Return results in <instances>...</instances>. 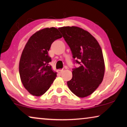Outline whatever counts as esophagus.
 I'll list each match as a JSON object with an SVG mask.
<instances>
[{"label": "esophagus", "mask_w": 127, "mask_h": 127, "mask_svg": "<svg viewBox=\"0 0 127 127\" xmlns=\"http://www.w3.org/2000/svg\"><path fill=\"white\" fill-rule=\"evenodd\" d=\"M57 71H58V73H61L63 71V69H58V70H57Z\"/></svg>", "instance_id": "34e87169"}]
</instances>
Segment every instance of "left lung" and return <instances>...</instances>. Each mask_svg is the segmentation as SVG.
<instances>
[{
    "label": "left lung",
    "mask_w": 127,
    "mask_h": 127,
    "mask_svg": "<svg viewBox=\"0 0 127 127\" xmlns=\"http://www.w3.org/2000/svg\"><path fill=\"white\" fill-rule=\"evenodd\" d=\"M71 49L72 57L80 66L72 70V78L67 85L79 97H87L97 88L103 81L105 64L101 47L90 32L80 27L58 28Z\"/></svg>",
    "instance_id": "8db88e82"
}]
</instances>
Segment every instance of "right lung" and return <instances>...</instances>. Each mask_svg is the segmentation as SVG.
<instances>
[{
  "mask_svg": "<svg viewBox=\"0 0 127 127\" xmlns=\"http://www.w3.org/2000/svg\"><path fill=\"white\" fill-rule=\"evenodd\" d=\"M62 37L57 28H45L28 39L19 62V74L24 88L33 96H40L48 90L56 79V72L48 63L52 43Z\"/></svg>",
  "mask_w": 127,
  "mask_h": 127,
  "instance_id": "1",
  "label": "right lung"
}]
</instances>
